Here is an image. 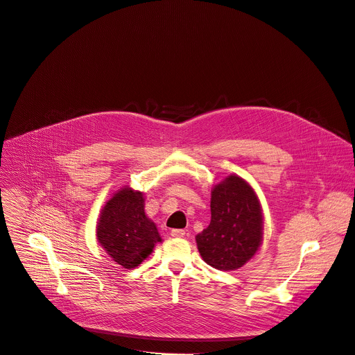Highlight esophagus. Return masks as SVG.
<instances>
[{"instance_id":"esophagus-1","label":"esophagus","mask_w":355,"mask_h":355,"mask_svg":"<svg viewBox=\"0 0 355 355\" xmlns=\"http://www.w3.org/2000/svg\"><path fill=\"white\" fill-rule=\"evenodd\" d=\"M171 236L173 237H184L185 236V230H182V229H173L171 230Z\"/></svg>"}]
</instances>
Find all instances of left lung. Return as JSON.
<instances>
[{
	"instance_id": "1",
	"label": "left lung",
	"mask_w": 355,
	"mask_h": 355,
	"mask_svg": "<svg viewBox=\"0 0 355 355\" xmlns=\"http://www.w3.org/2000/svg\"><path fill=\"white\" fill-rule=\"evenodd\" d=\"M211 223L195 239L204 261L220 271L243 267L263 241L259 196L239 175H229L211 193Z\"/></svg>"
}]
</instances>
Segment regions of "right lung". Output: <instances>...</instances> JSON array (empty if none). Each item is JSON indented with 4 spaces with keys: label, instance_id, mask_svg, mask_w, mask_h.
<instances>
[{
    "label": "right lung",
    "instance_id": "right-lung-1",
    "mask_svg": "<svg viewBox=\"0 0 355 355\" xmlns=\"http://www.w3.org/2000/svg\"><path fill=\"white\" fill-rule=\"evenodd\" d=\"M96 239L111 260L128 270L141 264L162 241L155 222L146 216L143 193L129 187L115 192L101 211Z\"/></svg>",
    "mask_w": 355,
    "mask_h": 355
}]
</instances>
